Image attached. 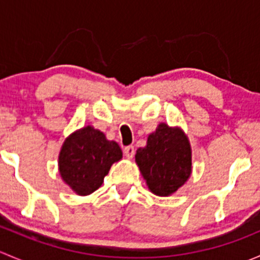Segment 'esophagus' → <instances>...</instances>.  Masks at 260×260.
<instances>
[{
  "mask_svg": "<svg viewBox=\"0 0 260 260\" xmlns=\"http://www.w3.org/2000/svg\"><path fill=\"white\" fill-rule=\"evenodd\" d=\"M135 147L133 146H127L123 148V153H124V156L127 157V158H132L133 156H135Z\"/></svg>",
  "mask_w": 260,
  "mask_h": 260,
  "instance_id": "esophagus-1",
  "label": "esophagus"
}]
</instances>
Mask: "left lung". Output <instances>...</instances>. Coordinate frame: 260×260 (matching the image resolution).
<instances>
[{"label": "left lung", "mask_w": 260, "mask_h": 260, "mask_svg": "<svg viewBox=\"0 0 260 260\" xmlns=\"http://www.w3.org/2000/svg\"><path fill=\"white\" fill-rule=\"evenodd\" d=\"M136 162L149 190L169 196L181 187L191 174V148L179 128L161 123L148 136L145 148H138Z\"/></svg>", "instance_id": "obj_1"}]
</instances>
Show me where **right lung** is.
<instances>
[{"mask_svg": "<svg viewBox=\"0 0 260 260\" xmlns=\"http://www.w3.org/2000/svg\"><path fill=\"white\" fill-rule=\"evenodd\" d=\"M120 158L122 149L118 143L108 141L101 131L88 125L62 145L60 175L78 195H89L101 187L112 165Z\"/></svg>", "mask_w": 260, "mask_h": 260, "instance_id": "right-lung-1", "label": "right lung"}]
</instances>
